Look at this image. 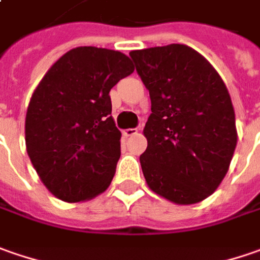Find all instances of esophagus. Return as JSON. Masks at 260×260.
Listing matches in <instances>:
<instances>
[{
    "instance_id": "obj_1",
    "label": "esophagus",
    "mask_w": 260,
    "mask_h": 260,
    "mask_svg": "<svg viewBox=\"0 0 260 260\" xmlns=\"http://www.w3.org/2000/svg\"><path fill=\"white\" fill-rule=\"evenodd\" d=\"M137 132H138L137 128H128V129L123 131V135H125V137H132V135H135Z\"/></svg>"
}]
</instances>
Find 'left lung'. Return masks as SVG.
<instances>
[{"mask_svg": "<svg viewBox=\"0 0 260 260\" xmlns=\"http://www.w3.org/2000/svg\"><path fill=\"white\" fill-rule=\"evenodd\" d=\"M129 55L151 99L148 145L140 157L145 182L177 205L201 202L220 186L237 145L230 93L215 68L186 45Z\"/></svg>", "mask_w": 260, "mask_h": 260, "instance_id": "left-lung-1", "label": "left lung"}]
</instances>
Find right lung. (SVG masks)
<instances>
[{
    "label": "right lung",
    "instance_id": "1",
    "mask_svg": "<svg viewBox=\"0 0 260 260\" xmlns=\"http://www.w3.org/2000/svg\"><path fill=\"white\" fill-rule=\"evenodd\" d=\"M134 73L122 52L80 46L56 61L33 91L26 113V150L42 183L63 202H83L110 185L120 131L109 91Z\"/></svg>",
    "mask_w": 260,
    "mask_h": 260
}]
</instances>
